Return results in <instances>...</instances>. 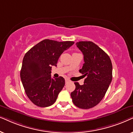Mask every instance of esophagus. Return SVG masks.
I'll use <instances>...</instances> for the list:
<instances>
[{
    "mask_svg": "<svg viewBox=\"0 0 133 133\" xmlns=\"http://www.w3.org/2000/svg\"><path fill=\"white\" fill-rule=\"evenodd\" d=\"M65 83H67L69 82V80L68 79H65Z\"/></svg>",
    "mask_w": 133,
    "mask_h": 133,
    "instance_id": "obj_1",
    "label": "esophagus"
}]
</instances>
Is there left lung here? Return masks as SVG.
I'll return each instance as SVG.
<instances>
[{
  "label": "left lung",
  "instance_id": "8db88e82",
  "mask_svg": "<svg viewBox=\"0 0 133 133\" xmlns=\"http://www.w3.org/2000/svg\"><path fill=\"white\" fill-rule=\"evenodd\" d=\"M77 47L84 55L83 68L79 72L86 78L84 84L75 82V89L70 95L76 107L89 109L98 105L111 84L112 65L109 56L91 41H79Z\"/></svg>",
  "mask_w": 133,
  "mask_h": 133
}]
</instances>
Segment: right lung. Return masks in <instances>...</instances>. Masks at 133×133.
Wrapping results in <instances>:
<instances>
[{
    "mask_svg": "<svg viewBox=\"0 0 133 133\" xmlns=\"http://www.w3.org/2000/svg\"><path fill=\"white\" fill-rule=\"evenodd\" d=\"M74 44L73 41L44 39L25 55L21 79L26 95L35 105L47 107L56 102L65 79L62 77L52 78V66H56L60 55Z\"/></svg>",
    "mask_w": 133,
    "mask_h": 133,
    "instance_id": "add662e5",
    "label": "right lung"
}]
</instances>
